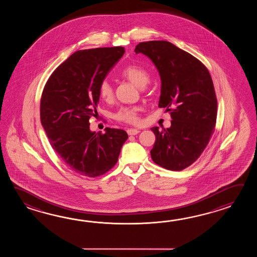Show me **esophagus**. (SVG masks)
I'll list each match as a JSON object with an SVG mask.
<instances>
[{
    "mask_svg": "<svg viewBox=\"0 0 257 257\" xmlns=\"http://www.w3.org/2000/svg\"><path fill=\"white\" fill-rule=\"evenodd\" d=\"M126 132H127L128 135H137L138 133H140V131L136 130V128H128Z\"/></svg>",
    "mask_w": 257,
    "mask_h": 257,
    "instance_id": "1",
    "label": "esophagus"
}]
</instances>
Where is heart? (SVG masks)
Here are the masks:
<instances>
[{"label": "heart", "mask_w": 257, "mask_h": 257, "mask_svg": "<svg viewBox=\"0 0 257 257\" xmlns=\"http://www.w3.org/2000/svg\"><path fill=\"white\" fill-rule=\"evenodd\" d=\"M122 76L125 77L128 81L134 83L138 87L146 86L150 81V73L144 68L139 65H128L121 72ZM99 94L104 101H109L113 98V87L108 81L104 80L99 85ZM139 107L137 106H122L114 115L116 120L137 124L140 121L139 117Z\"/></svg>", "instance_id": "heart-1"}]
</instances>
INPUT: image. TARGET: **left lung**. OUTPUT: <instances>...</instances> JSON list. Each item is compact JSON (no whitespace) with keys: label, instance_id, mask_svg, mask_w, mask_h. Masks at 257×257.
<instances>
[{"label":"left lung","instance_id":"left-lung-1","mask_svg":"<svg viewBox=\"0 0 257 257\" xmlns=\"http://www.w3.org/2000/svg\"><path fill=\"white\" fill-rule=\"evenodd\" d=\"M135 52L147 56L157 68L162 81L159 107L172 117L168 128H151L156 137L152 159L165 169H185L201 155L216 125L211 76L200 60L168 41L141 42Z\"/></svg>","mask_w":257,"mask_h":257}]
</instances>
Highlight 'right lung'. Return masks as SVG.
I'll return each instance as SVG.
<instances>
[{
  "label": "right lung",
  "instance_id": "obj_1",
  "mask_svg": "<svg viewBox=\"0 0 257 257\" xmlns=\"http://www.w3.org/2000/svg\"><path fill=\"white\" fill-rule=\"evenodd\" d=\"M125 53L123 47L79 50L50 75L40 101V120L49 143L67 166L82 176L104 175L116 164L127 140L123 130L90 131L99 85Z\"/></svg>",
  "mask_w": 257,
  "mask_h": 257
}]
</instances>
